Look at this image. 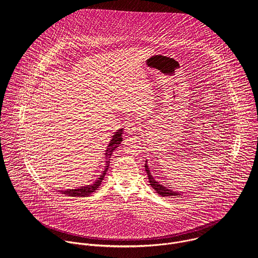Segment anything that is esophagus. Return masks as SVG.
<instances>
[{
	"label": "esophagus",
	"mask_w": 258,
	"mask_h": 258,
	"mask_svg": "<svg viewBox=\"0 0 258 258\" xmlns=\"http://www.w3.org/2000/svg\"><path fill=\"white\" fill-rule=\"evenodd\" d=\"M139 129V125L138 122L134 119L132 120H128L125 124V130L128 134H133L134 132H136Z\"/></svg>",
	"instance_id": "1"
}]
</instances>
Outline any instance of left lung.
<instances>
[{"label": "left lung", "mask_w": 258, "mask_h": 258, "mask_svg": "<svg viewBox=\"0 0 258 258\" xmlns=\"http://www.w3.org/2000/svg\"><path fill=\"white\" fill-rule=\"evenodd\" d=\"M145 170L147 172L148 179H149V183L151 184V186L157 191L158 195L162 196V197H174V196H181L179 192H176V191H173L171 188L163 185V184H160L159 182H157L154 177L152 176L151 172H150V169L148 167L147 160L145 161Z\"/></svg>", "instance_id": "8db88e82"}]
</instances>
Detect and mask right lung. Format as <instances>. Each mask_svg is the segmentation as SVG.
<instances>
[{
	"instance_id": "obj_1",
	"label": "right lung",
	"mask_w": 258,
	"mask_h": 258,
	"mask_svg": "<svg viewBox=\"0 0 258 258\" xmlns=\"http://www.w3.org/2000/svg\"><path fill=\"white\" fill-rule=\"evenodd\" d=\"M122 134H123V129H119L117 130V132L114 133V135L112 136L111 138L110 142L107 146V149L105 150V168L104 170L102 171L101 175L99 176V178L93 182L92 184H86V185H83V186H79L77 188H68V189H59V192L63 194V195H68L70 197H85V196H89L91 192L95 191L98 186L101 184V182L103 181L105 175H106V172L109 168V163H110V158L112 153L114 152V150L116 148L118 147L121 142H122Z\"/></svg>"
}]
</instances>
